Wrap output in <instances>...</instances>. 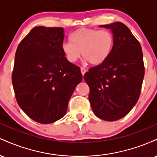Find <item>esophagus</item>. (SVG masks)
Masks as SVG:
<instances>
[{
  "label": "esophagus",
  "mask_w": 157,
  "mask_h": 157,
  "mask_svg": "<svg viewBox=\"0 0 157 157\" xmlns=\"http://www.w3.org/2000/svg\"><path fill=\"white\" fill-rule=\"evenodd\" d=\"M80 71H81V73H82V75H84L85 73L86 72V69L84 67H81L80 68Z\"/></svg>",
  "instance_id": "obj_1"
}]
</instances>
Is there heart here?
Here are the masks:
<instances>
[{"label": "heart", "instance_id": "heart-1", "mask_svg": "<svg viewBox=\"0 0 157 157\" xmlns=\"http://www.w3.org/2000/svg\"><path fill=\"white\" fill-rule=\"evenodd\" d=\"M70 41L62 44V51L66 60L75 63L80 57L91 64L100 65L109 58L112 51L113 35L109 30L81 28L70 35Z\"/></svg>", "mask_w": 157, "mask_h": 157}]
</instances>
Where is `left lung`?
I'll list each match as a JSON object with an SVG mask.
<instances>
[{
    "mask_svg": "<svg viewBox=\"0 0 157 157\" xmlns=\"http://www.w3.org/2000/svg\"><path fill=\"white\" fill-rule=\"evenodd\" d=\"M112 31L113 46L109 58L84 75L89 86L93 112L106 121L128 114L136 103L145 75L142 47L125 24L116 22L100 26Z\"/></svg>",
    "mask_w": 157,
    "mask_h": 157,
    "instance_id": "8db88e82",
    "label": "left lung"
}]
</instances>
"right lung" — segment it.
Here are the masks:
<instances>
[{
    "label": "right lung",
    "mask_w": 157,
    "mask_h": 157,
    "mask_svg": "<svg viewBox=\"0 0 157 157\" xmlns=\"http://www.w3.org/2000/svg\"><path fill=\"white\" fill-rule=\"evenodd\" d=\"M62 27H35L15 53L12 81L21 109L35 121L48 124L66 114L68 102L82 79L80 68L62 51Z\"/></svg>",
    "instance_id": "right-lung-1"
}]
</instances>
